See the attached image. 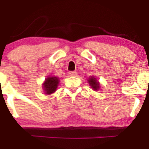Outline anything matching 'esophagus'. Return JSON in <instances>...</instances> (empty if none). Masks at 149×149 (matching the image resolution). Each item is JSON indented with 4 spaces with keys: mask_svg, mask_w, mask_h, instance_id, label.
<instances>
[{
    "mask_svg": "<svg viewBox=\"0 0 149 149\" xmlns=\"http://www.w3.org/2000/svg\"><path fill=\"white\" fill-rule=\"evenodd\" d=\"M70 76H76L77 75V72L76 71H70L68 73Z\"/></svg>",
    "mask_w": 149,
    "mask_h": 149,
    "instance_id": "obj_1",
    "label": "esophagus"
}]
</instances>
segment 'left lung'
I'll return each mask as SVG.
<instances>
[{
  "label": "left lung",
  "instance_id": "obj_1",
  "mask_svg": "<svg viewBox=\"0 0 149 149\" xmlns=\"http://www.w3.org/2000/svg\"><path fill=\"white\" fill-rule=\"evenodd\" d=\"M88 81L89 83L90 86L91 87V88H93V91H98L100 89V83L96 80V78H95L94 76H91L88 79Z\"/></svg>",
  "mask_w": 149,
  "mask_h": 149
}]
</instances>
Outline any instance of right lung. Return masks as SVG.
Masks as SVG:
<instances>
[{
  "label": "right lung",
  "instance_id": "right-lung-1",
  "mask_svg": "<svg viewBox=\"0 0 149 149\" xmlns=\"http://www.w3.org/2000/svg\"><path fill=\"white\" fill-rule=\"evenodd\" d=\"M59 79L56 76H49L45 79V82L43 83V88L46 94H51L54 93L57 89Z\"/></svg>",
  "mask_w": 149,
  "mask_h": 149
}]
</instances>
